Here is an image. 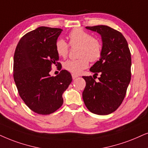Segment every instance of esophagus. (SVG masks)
<instances>
[{
	"label": "esophagus",
	"mask_w": 148,
	"mask_h": 148,
	"mask_svg": "<svg viewBox=\"0 0 148 148\" xmlns=\"http://www.w3.org/2000/svg\"><path fill=\"white\" fill-rule=\"evenodd\" d=\"M72 79H76V78L78 77V76L76 75V74H72Z\"/></svg>",
	"instance_id": "1"
}]
</instances>
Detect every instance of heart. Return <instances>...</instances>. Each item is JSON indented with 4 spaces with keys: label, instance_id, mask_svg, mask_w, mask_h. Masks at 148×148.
Instances as JSON below:
<instances>
[{
    "label": "heart",
    "instance_id": "obj_1",
    "mask_svg": "<svg viewBox=\"0 0 148 148\" xmlns=\"http://www.w3.org/2000/svg\"><path fill=\"white\" fill-rule=\"evenodd\" d=\"M71 47H79L78 59L68 60L63 63V68L73 74H80L89 66V61L96 62L100 59L103 51L102 42L94 38L91 33L81 29H73L68 35ZM55 50L60 57L65 58L69 52V45L65 40L59 39L55 43Z\"/></svg>",
    "mask_w": 148,
    "mask_h": 148
}]
</instances>
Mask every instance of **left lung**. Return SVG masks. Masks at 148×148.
<instances>
[{"mask_svg": "<svg viewBox=\"0 0 148 148\" xmlns=\"http://www.w3.org/2000/svg\"><path fill=\"white\" fill-rule=\"evenodd\" d=\"M102 37L103 51L90 68L95 74L83 76L86 86L83 92L85 106L91 113L104 115L118 108L126 96L131 78V55L128 43L119 31L105 25L86 27ZM101 74L96 82L94 76Z\"/></svg>", "mask_w": 148, "mask_h": 148, "instance_id": "left-lung-1", "label": "left lung"}]
</instances>
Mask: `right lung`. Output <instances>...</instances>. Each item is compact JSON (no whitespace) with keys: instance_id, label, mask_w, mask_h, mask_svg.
<instances>
[{"instance_id":"right-lung-1","label":"right lung","mask_w":148,"mask_h":148,"mask_svg":"<svg viewBox=\"0 0 148 148\" xmlns=\"http://www.w3.org/2000/svg\"><path fill=\"white\" fill-rule=\"evenodd\" d=\"M62 31L38 27L24 35L15 50L14 78L18 93L26 105L40 115H49L62 106V94L72 80L65 70L55 76L49 73L52 65L61 69L55 43Z\"/></svg>"}]
</instances>
